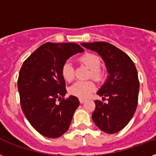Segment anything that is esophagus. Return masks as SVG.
I'll return each instance as SVG.
<instances>
[{
    "label": "esophagus",
    "instance_id": "obj_1",
    "mask_svg": "<svg viewBox=\"0 0 156 156\" xmlns=\"http://www.w3.org/2000/svg\"><path fill=\"white\" fill-rule=\"evenodd\" d=\"M86 100H83V99H79V102H80V104H83V103L85 102Z\"/></svg>",
    "mask_w": 156,
    "mask_h": 156
}]
</instances>
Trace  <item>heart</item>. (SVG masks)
Masks as SVG:
<instances>
[{"mask_svg":"<svg viewBox=\"0 0 156 156\" xmlns=\"http://www.w3.org/2000/svg\"><path fill=\"white\" fill-rule=\"evenodd\" d=\"M78 61L87 68L90 69L89 78L100 82L104 78V72L100 69L101 60L100 56L94 53H87L78 58ZM61 75L66 82L70 83L74 78V72L72 64L69 61L65 62L61 68ZM95 88V83L92 81L77 82L69 88V93L78 98H87L94 91Z\"/></svg>","mask_w":156,"mask_h":156,"instance_id":"b5f03b06","label":"heart"}]
</instances>
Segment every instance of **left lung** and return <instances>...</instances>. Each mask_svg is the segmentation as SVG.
<instances>
[{
	"instance_id": "1",
	"label": "left lung",
	"mask_w": 156,
	"mask_h": 156,
	"mask_svg": "<svg viewBox=\"0 0 156 156\" xmlns=\"http://www.w3.org/2000/svg\"><path fill=\"white\" fill-rule=\"evenodd\" d=\"M81 45L97 52L108 73L106 82L97 91L103 99L108 97V102L95 100L93 121L104 133H117L127 126L138 106L139 81L135 65L127 54L109 43H83Z\"/></svg>"
}]
</instances>
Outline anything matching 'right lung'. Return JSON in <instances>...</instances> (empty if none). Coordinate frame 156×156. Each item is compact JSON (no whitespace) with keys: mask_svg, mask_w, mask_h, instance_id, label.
Here are the masks:
<instances>
[{"mask_svg":"<svg viewBox=\"0 0 156 156\" xmlns=\"http://www.w3.org/2000/svg\"><path fill=\"white\" fill-rule=\"evenodd\" d=\"M83 52L74 43H46L22 66L18 79L21 107L33 128L45 137L63 135L79 106L73 95L64 99L67 91L61 68L70 56Z\"/></svg>","mask_w":156,"mask_h":156,"instance_id":"add662e5","label":"right lung"}]
</instances>
